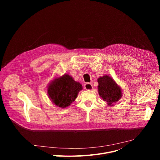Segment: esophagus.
Masks as SVG:
<instances>
[{"mask_svg": "<svg viewBox=\"0 0 160 160\" xmlns=\"http://www.w3.org/2000/svg\"><path fill=\"white\" fill-rule=\"evenodd\" d=\"M84 88L86 90H92L93 89V87L92 85L90 83H87L85 84L84 85Z\"/></svg>", "mask_w": 160, "mask_h": 160, "instance_id": "obj_1", "label": "esophagus"}]
</instances>
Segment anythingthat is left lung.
I'll return each instance as SVG.
<instances>
[{"instance_id": "left-lung-1", "label": "left lung", "mask_w": 160, "mask_h": 160, "mask_svg": "<svg viewBox=\"0 0 160 160\" xmlns=\"http://www.w3.org/2000/svg\"><path fill=\"white\" fill-rule=\"evenodd\" d=\"M98 82L99 94L108 106H113L122 97V88L111 77L106 75L101 77L98 79Z\"/></svg>"}]
</instances>
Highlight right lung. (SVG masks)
<instances>
[{"mask_svg":"<svg viewBox=\"0 0 160 160\" xmlns=\"http://www.w3.org/2000/svg\"><path fill=\"white\" fill-rule=\"evenodd\" d=\"M82 88L79 82L75 81L68 74H64L50 82L48 87V95L56 106L65 108L75 101Z\"/></svg>","mask_w":160,"mask_h":160,"instance_id":"obj_1","label":"right lung"}]
</instances>
